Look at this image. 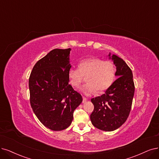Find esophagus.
Instances as JSON below:
<instances>
[{
	"label": "esophagus",
	"mask_w": 159,
	"mask_h": 159,
	"mask_svg": "<svg viewBox=\"0 0 159 159\" xmlns=\"http://www.w3.org/2000/svg\"><path fill=\"white\" fill-rule=\"evenodd\" d=\"M87 100H88L87 98H86L83 97V103H85V102H86V101H87Z\"/></svg>",
	"instance_id": "obj_1"
}]
</instances>
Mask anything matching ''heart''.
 <instances>
[{
  "instance_id": "obj_1",
  "label": "heart",
  "mask_w": 159,
  "mask_h": 159,
  "mask_svg": "<svg viewBox=\"0 0 159 159\" xmlns=\"http://www.w3.org/2000/svg\"><path fill=\"white\" fill-rule=\"evenodd\" d=\"M116 75V67L113 61H103L98 57H90L81 60L79 69L70 67L67 72L70 84L78 87L86 76L85 84L81 91L86 95L103 92L113 84Z\"/></svg>"
}]
</instances>
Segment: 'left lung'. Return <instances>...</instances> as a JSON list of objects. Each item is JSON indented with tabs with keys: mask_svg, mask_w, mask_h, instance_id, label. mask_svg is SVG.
I'll return each instance as SVG.
<instances>
[{
	"mask_svg": "<svg viewBox=\"0 0 159 159\" xmlns=\"http://www.w3.org/2000/svg\"><path fill=\"white\" fill-rule=\"evenodd\" d=\"M116 66L117 79L101 96L91 99L94 109L90 115L92 125L103 131H113L121 126L130 114L135 86L132 70L116 55L111 56Z\"/></svg>",
	"mask_w": 159,
	"mask_h": 159,
	"instance_id": "left-lung-1",
	"label": "left lung"
}]
</instances>
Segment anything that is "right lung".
Masks as SVG:
<instances>
[{
	"label": "right lung",
	"mask_w": 159,
	"mask_h": 159,
	"mask_svg": "<svg viewBox=\"0 0 159 159\" xmlns=\"http://www.w3.org/2000/svg\"><path fill=\"white\" fill-rule=\"evenodd\" d=\"M70 48L54 49L34 65L29 79L30 103L42 124L54 131L68 128L83 98L69 84Z\"/></svg>",
	"instance_id": "add662e5"
}]
</instances>
